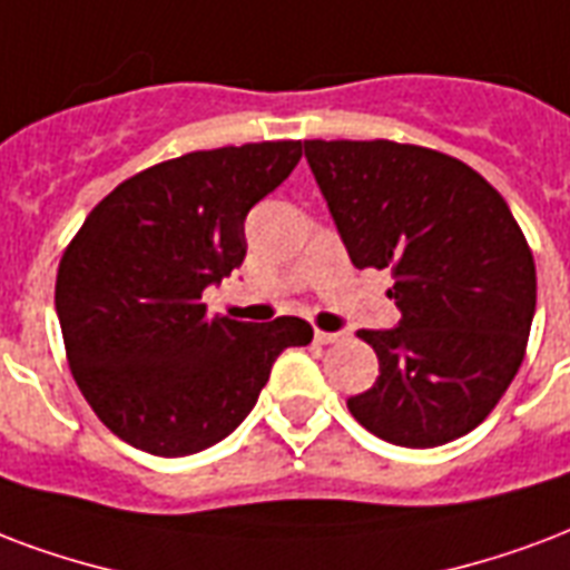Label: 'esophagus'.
Wrapping results in <instances>:
<instances>
[{"mask_svg": "<svg viewBox=\"0 0 570 570\" xmlns=\"http://www.w3.org/2000/svg\"><path fill=\"white\" fill-rule=\"evenodd\" d=\"M314 337H316V343H323V346H328V343H337V341H341L343 334H341V332H320V328H316Z\"/></svg>", "mask_w": 570, "mask_h": 570, "instance_id": "obj_1", "label": "esophagus"}]
</instances>
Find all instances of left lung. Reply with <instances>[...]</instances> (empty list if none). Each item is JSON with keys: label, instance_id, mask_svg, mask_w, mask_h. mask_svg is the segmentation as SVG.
I'll return each mask as SVG.
<instances>
[{"label": "left lung", "instance_id": "obj_1", "mask_svg": "<svg viewBox=\"0 0 570 570\" xmlns=\"http://www.w3.org/2000/svg\"><path fill=\"white\" fill-rule=\"evenodd\" d=\"M355 268H391L401 323L358 332L380 358L346 401L373 436L436 449L488 419L527 355L535 259L493 185L463 160L391 140H304Z\"/></svg>", "mask_w": 570, "mask_h": 570}]
</instances>
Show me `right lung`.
Wrapping results in <instances>:
<instances>
[{"label":"right lung","mask_w":570,"mask_h":570,"mask_svg":"<svg viewBox=\"0 0 570 570\" xmlns=\"http://www.w3.org/2000/svg\"><path fill=\"white\" fill-rule=\"evenodd\" d=\"M302 140L190 151L125 179L82 220L56 275V314L82 397L128 445L185 458L245 421L298 316L238 323L203 289L247 254L245 217L289 176Z\"/></svg>","instance_id":"right-lung-1"}]
</instances>
